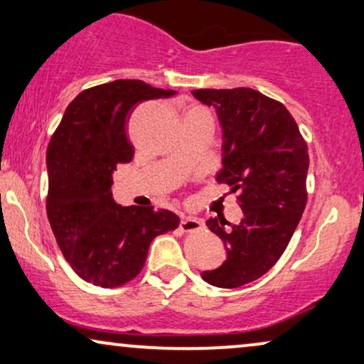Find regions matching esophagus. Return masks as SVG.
<instances>
[{"mask_svg":"<svg viewBox=\"0 0 364 364\" xmlns=\"http://www.w3.org/2000/svg\"><path fill=\"white\" fill-rule=\"evenodd\" d=\"M203 228H204V223L201 219H196V218H181L180 221V229L183 232H194Z\"/></svg>","mask_w":364,"mask_h":364,"instance_id":"1","label":"esophagus"}]
</instances>
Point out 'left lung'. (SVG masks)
Segmentation results:
<instances>
[{
	"instance_id": "1",
	"label": "left lung",
	"mask_w": 364,
	"mask_h": 364,
	"mask_svg": "<svg viewBox=\"0 0 364 364\" xmlns=\"http://www.w3.org/2000/svg\"><path fill=\"white\" fill-rule=\"evenodd\" d=\"M193 95L218 110L224 153L216 180L231 188L242 209V219L231 229L226 219L206 223L221 237L228 257L201 277L235 289L269 272L299 226L309 198V146L282 102L257 90L198 89Z\"/></svg>"
}]
</instances>
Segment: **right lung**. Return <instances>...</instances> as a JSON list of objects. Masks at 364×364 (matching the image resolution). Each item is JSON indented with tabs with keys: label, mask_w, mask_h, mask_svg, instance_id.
<instances>
[{
	"label": "right lung",
	"mask_w": 364,
	"mask_h": 364,
	"mask_svg": "<svg viewBox=\"0 0 364 364\" xmlns=\"http://www.w3.org/2000/svg\"><path fill=\"white\" fill-rule=\"evenodd\" d=\"M143 80H114L82 90L48 146V219L64 259L85 282L115 289L141 272L156 235L180 218L153 206H117L112 173L133 158L127 122L145 100L175 95Z\"/></svg>",
	"instance_id": "obj_1"
}]
</instances>
